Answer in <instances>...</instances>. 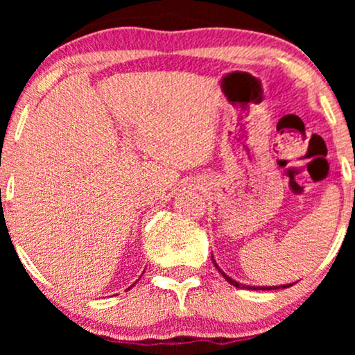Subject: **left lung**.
Here are the masks:
<instances>
[{"label": "left lung", "mask_w": 355, "mask_h": 355, "mask_svg": "<svg viewBox=\"0 0 355 355\" xmlns=\"http://www.w3.org/2000/svg\"><path fill=\"white\" fill-rule=\"evenodd\" d=\"M211 260H213V257H211ZM213 263H215L216 270L220 271V273L223 275V278H225L230 284L234 286V288H241V289H254V291H259V289H261V291H271V289H279V288H289V286H293V284H294V283H293V284H283V286H268V288H265V286H263V288H260V286H257V288H255V286H245V284H241V283H237V281H234L232 278H230V276H227L226 273H223L221 268H220V266L216 265V261H215V260H213Z\"/></svg>", "instance_id": "obj_1"}]
</instances>
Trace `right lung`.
<instances>
[{
  "label": "right lung",
  "mask_w": 355,
  "mask_h": 355,
  "mask_svg": "<svg viewBox=\"0 0 355 355\" xmlns=\"http://www.w3.org/2000/svg\"><path fill=\"white\" fill-rule=\"evenodd\" d=\"M130 288H132V286H130Z\"/></svg>",
  "instance_id": "obj_1"
}]
</instances>
